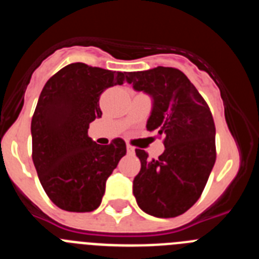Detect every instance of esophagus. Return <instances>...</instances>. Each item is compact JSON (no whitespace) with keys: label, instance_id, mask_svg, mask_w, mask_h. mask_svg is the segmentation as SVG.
I'll use <instances>...</instances> for the list:
<instances>
[{"label":"esophagus","instance_id":"1","mask_svg":"<svg viewBox=\"0 0 259 259\" xmlns=\"http://www.w3.org/2000/svg\"><path fill=\"white\" fill-rule=\"evenodd\" d=\"M127 153L130 155H134L135 154V148L134 146H131V145H127Z\"/></svg>","mask_w":259,"mask_h":259}]
</instances>
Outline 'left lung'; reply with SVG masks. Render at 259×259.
I'll return each instance as SVG.
<instances>
[{
  "label": "left lung",
  "mask_w": 259,
  "mask_h": 259,
  "mask_svg": "<svg viewBox=\"0 0 259 259\" xmlns=\"http://www.w3.org/2000/svg\"><path fill=\"white\" fill-rule=\"evenodd\" d=\"M127 81L135 91L152 96L153 109L146 128L163 136L164 152L141 162L134 179L137 205L157 218L182 215L197 202L217 159L215 124L206 101L182 71L158 67L131 72Z\"/></svg>",
  "instance_id": "1"
}]
</instances>
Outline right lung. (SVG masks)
Masks as SVG:
<instances>
[{"instance_id": "1", "label": "right lung", "mask_w": 259, "mask_h": 259, "mask_svg": "<svg viewBox=\"0 0 259 259\" xmlns=\"http://www.w3.org/2000/svg\"><path fill=\"white\" fill-rule=\"evenodd\" d=\"M125 75L76 62L53 75L42 88L31 122L32 159L45 193L59 209H97L107 178L127 153L119 137L98 145L88 136L89 123L102 115L100 96L122 85Z\"/></svg>"}]
</instances>
